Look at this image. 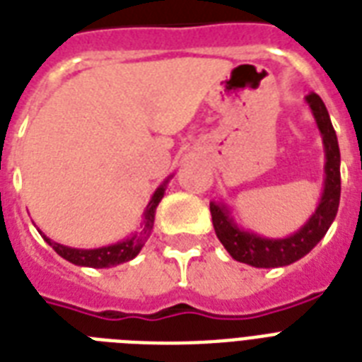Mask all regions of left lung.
I'll return each instance as SVG.
<instances>
[{"label":"left lung","instance_id":"1","mask_svg":"<svg viewBox=\"0 0 362 362\" xmlns=\"http://www.w3.org/2000/svg\"><path fill=\"white\" fill-rule=\"evenodd\" d=\"M306 103L314 112L315 124L320 127L325 146V184L320 204L310 220L297 233L286 238H264L255 233L244 231L235 223L223 203H210V214L214 223L216 237L220 238L229 255L240 263L257 269L286 267L304 257L312 247L325 237L329 227L337 218L340 204V148L334 127L331 124L325 103L317 93L306 95Z\"/></svg>","mask_w":362,"mask_h":362}]
</instances>
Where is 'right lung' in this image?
<instances>
[{"label":"right lung","instance_id":"1","mask_svg":"<svg viewBox=\"0 0 362 362\" xmlns=\"http://www.w3.org/2000/svg\"><path fill=\"white\" fill-rule=\"evenodd\" d=\"M169 178L153 192L152 199H150V203H148L146 210H144V223H142L141 233H135V235L124 238L122 242H116V244H110V246L93 247V250H78V247H69L64 246V244H58V242L50 240V238L45 237V235H42V238L54 247V252L58 253V255L67 259L69 263L78 264V267L110 269V267H116V264L127 263V261H131V259L139 255V252H141L142 246H144V242H146V238L150 237V233H152L156 209H158L159 201L163 199L165 187H167Z\"/></svg>","mask_w":362,"mask_h":362}]
</instances>
